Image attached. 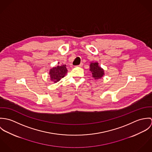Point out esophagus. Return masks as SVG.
<instances>
[{
	"mask_svg": "<svg viewBox=\"0 0 152 152\" xmlns=\"http://www.w3.org/2000/svg\"><path fill=\"white\" fill-rule=\"evenodd\" d=\"M78 66H80V67H81V66H83V63H81L80 65H77Z\"/></svg>",
	"mask_w": 152,
	"mask_h": 152,
	"instance_id": "obj_1",
	"label": "esophagus"
}]
</instances>
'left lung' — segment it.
<instances>
[{
  "instance_id": "left-lung-1",
  "label": "left lung",
  "mask_w": 152,
  "mask_h": 152,
  "mask_svg": "<svg viewBox=\"0 0 152 152\" xmlns=\"http://www.w3.org/2000/svg\"><path fill=\"white\" fill-rule=\"evenodd\" d=\"M90 71L92 72V77L95 79L101 78L104 75V71L102 68L99 66L98 63H91L90 64Z\"/></svg>"
}]
</instances>
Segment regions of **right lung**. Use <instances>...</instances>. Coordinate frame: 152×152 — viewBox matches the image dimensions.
<instances>
[{"label":"right lung","mask_w":152,"mask_h":152,"mask_svg":"<svg viewBox=\"0 0 152 152\" xmlns=\"http://www.w3.org/2000/svg\"><path fill=\"white\" fill-rule=\"evenodd\" d=\"M66 72L67 69L65 65H58L56 67H53L50 71V79L52 81L57 83L65 76Z\"/></svg>","instance_id":"1"}]
</instances>
